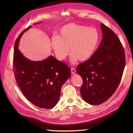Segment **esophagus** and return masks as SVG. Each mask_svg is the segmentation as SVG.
I'll return each instance as SVG.
<instances>
[{
  "mask_svg": "<svg viewBox=\"0 0 133 133\" xmlns=\"http://www.w3.org/2000/svg\"><path fill=\"white\" fill-rule=\"evenodd\" d=\"M71 74H75L76 70H75V69H74V68H71Z\"/></svg>",
  "mask_w": 133,
  "mask_h": 133,
  "instance_id": "obj_1",
  "label": "esophagus"
}]
</instances>
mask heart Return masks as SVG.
I'll return each mask as SVG.
<instances>
[{"label":"heart","instance_id":"heart-1","mask_svg":"<svg viewBox=\"0 0 133 133\" xmlns=\"http://www.w3.org/2000/svg\"><path fill=\"white\" fill-rule=\"evenodd\" d=\"M100 36L95 28L68 24L60 29L58 37L51 39V46L57 58L65 60L71 53V60L80 62L89 60L94 55L98 46Z\"/></svg>","mask_w":133,"mask_h":133}]
</instances>
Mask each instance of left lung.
Instances as JSON below:
<instances>
[{
	"label": "left lung",
	"mask_w": 133,
	"mask_h": 133,
	"mask_svg": "<svg viewBox=\"0 0 133 133\" xmlns=\"http://www.w3.org/2000/svg\"><path fill=\"white\" fill-rule=\"evenodd\" d=\"M101 28L103 39L98 49L76 70L83 80L80 94L91 105L105 102L114 93L125 65V51L117 35L103 24Z\"/></svg>",
	"instance_id": "1"
}]
</instances>
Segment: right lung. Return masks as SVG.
<instances>
[{
  "mask_svg": "<svg viewBox=\"0 0 133 133\" xmlns=\"http://www.w3.org/2000/svg\"><path fill=\"white\" fill-rule=\"evenodd\" d=\"M37 23L36 24H38ZM23 30L16 40L13 57V70L16 81L25 98L36 107L49 109L57 104L61 88L71 75L66 64L50 55L42 61H31L18 49Z\"/></svg>",
  "mask_w": 133,
  "mask_h": 133,
  "instance_id": "add662e5",
  "label": "right lung"
}]
</instances>
